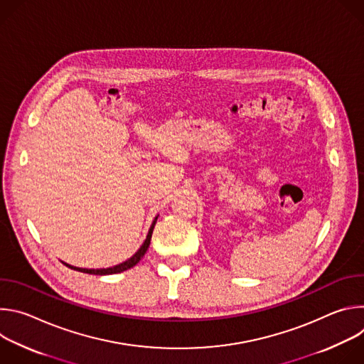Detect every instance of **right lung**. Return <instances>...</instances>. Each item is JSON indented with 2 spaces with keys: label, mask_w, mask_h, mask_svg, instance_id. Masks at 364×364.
Masks as SVG:
<instances>
[{
  "label": "right lung",
  "mask_w": 364,
  "mask_h": 364,
  "mask_svg": "<svg viewBox=\"0 0 364 364\" xmlns=\"http://www.w3.org/2000/svg\"><path fill=\"white\" fill-rule=\"evenodd\" d=\"M157 219L159 216L154 219L149 230H148V235H146V239L144 240V243L141 245V247L128 259V261L119 264V265H115V267H111V268H100V269H87V268H76V267H72L69 264H65L68 268H72L75 271H79V272H83V274H90V275H112V274H119V272H124L132 267H135L139 261L141 257L145 255V252L148 250V246L151 243V236H152V230H154V226L155 223H157Z\"/></svg>",
  "instance_id": "1"
}]
</instances>
